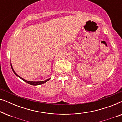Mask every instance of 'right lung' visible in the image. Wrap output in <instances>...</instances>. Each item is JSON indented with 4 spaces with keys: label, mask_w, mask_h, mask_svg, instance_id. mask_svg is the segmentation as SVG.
I'll use <instances>...</instances> for the list:
<instances>
[{
    "label": "right lung",
    "mask_w": 122,
    "mask_h": 122,
    "mask_svg": "<svg viewBox=\"0 0 122 122\" xmlns=\"http://www.w3.org/2000/svg\"><path fill=\"white\" fill-rule=\"evenodd\" d=\"M11 69H12V70H13V72H14V74H15L16 76H18V77H19L20 78V79H22L23 81H25L26 83H28V84H29L33 85V86H37V85H40V84H44V83H45L46 82V81H49V80L50 79V78H49V79H46V81H26V80L24 79H23V78H21L20 76H18V75L17 74H16V73L14 71V69H13L12 66H11Z\"/></svg>",
    "instance_id": "1"
}]
</instances>
